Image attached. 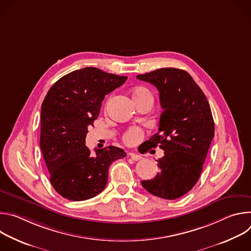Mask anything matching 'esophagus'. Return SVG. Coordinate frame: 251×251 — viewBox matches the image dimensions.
Returning <instances> with one entry per match:
<instances>
[{
  "mask_svg": "<svg viewBox=\"0 0 251 251\" xmlns=\"http://www.w3.org/2000/svg\"><path fill=\"white\" fill-rule=\"evenodd\" d=\"M129 157L133 160V161H139V160H142V156L138 155V154H135V153H130L129 154Z\"/></svg>",
  "mask_w": 251,
  "mask_h": 251,
  "instance_id": "1",
  "label": "esophagus"
}]
</instances>
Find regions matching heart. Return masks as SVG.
Wrapping results in <instances>:
<instances>
[{
	"instance_id": "b5f03b06",
	"label": "heart",
	"mask_w": 251,
	"mask_h": 251,
	"mask_svg": "<svg viewBox=\"0 0 251 251\" xmlns=\"http://www.w3.org/2000/svg\"><path fill=\"white\" fill-rule=\"evenodd\" d=\"M145 95H151L150 91L145 87H137L133 91V98L134 100L137 98H140ZM143 131L138 127H130L122 136V139L125 144L129 146H133L138 144V143L143 139Z\"/></svg>"
}]
</instances>
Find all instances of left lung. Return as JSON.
<instances>
[{"label":"left lung","mask_w":251,"mask_h":251,"mask_svg":"<svg viewBox=\"0 0 251 251\" xmlns=\"http://www.w3.org/2000/svg\"><path fill=\"white\" fill-rule=\"evenodd\" d=\"M137 78L150 82L160 94L159 132L148 142L147 150L159 146L160 172L141 184L150 194L176 200L186 195L199 181L214 136V123L205 95L183 69L166 67Z\"/></svg>","instance_id":"left-lung-1"}]
</instances>
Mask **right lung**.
I'll list each match as a JSON object with an SVG mask.
<instances>
[{
	"mask_svg": "<svg viewBox=\"0 0 251 251\" xmlns=\"http://www.w3.org/2000/svg\"><path fill=\"white\" fill-rule=\"evenodd\" d=\"M127 76L84 67L58 79L42 104L40 146L53 189L70 201L100 194L108 181L109 166L126 157L108 146L91 154L85 146L87 128L98 117L105 95L121 86Z\"/></svg>",
	"mask_w": 251,
	"mask_h": 251,
	"instance_id": "obj_1",
	"label": "right lung"
}]
</instances>
